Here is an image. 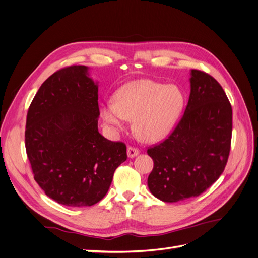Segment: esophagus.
<instances>
[{"mask_svg": "<svg viewBox=\"0 0 258 258\" xmlns=\"http://www.w3.org/2000/svg\"><path fill=\"white\" fill-rule=\"evenodd\" d=\"M140 154V152H139V150L138 148H135V147H128V150H127V155H128V157L129 158H135L136 156H138Z\"/></svg>", "mask_w": 258, "mask_h": 258, "instance_id": "esophagus-1", "label": "esophagus"}]
</instances>
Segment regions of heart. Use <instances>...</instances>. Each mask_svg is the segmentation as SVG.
I'll list each match as a JSON object with an SVG mask.
<instances>
[{"label":"heart","mask_w":258,"mask_h":258,"mask_svg":"<svg viewBox=\"0 0 258 258\" xmlns=\"http://www.w3.org/2000/svg\"><path fill=\"white\" fill-rule=\"evenodd\" d=\"M183 104V93L176 86L136 80L116 91L114 102L102 104L101 117L115 134H120L128 120H134L136 136L143 142L154 143L173 128Z\"/></svg>","instance_id":"obj_1"}]
</instances>
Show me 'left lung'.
<instances>
[{
	"mask_svg": "<svg viewBox=\"0 0 258 258\" xmlns=\"http://www.w3.org/2000/svg\"><path fill=\"white\" fill-rule=\"evenodd\" d=\"M186 110L168 139L147 150L154 168L147 185L156 198L177 202L197 197L221 176L229 156L232 110L212 76L190 70Z\"/></svg>",
	"mask_w": 258,
	"mask_h": 258,
	"instance_id": "left-lung-1",
	"label": "left lung"
}]
</instances>
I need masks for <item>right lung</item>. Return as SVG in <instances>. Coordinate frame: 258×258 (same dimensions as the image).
<instances>
[{"label": "right lung", "instance_id": "right-lung-1", "mask_svg": "<svg viewBox=\"0 0 258 258\" xmlns=\"http://www.w3.org/2000/svg\"><path fill=\"white\" fill-rule=\"evenodd\" d=\"M99 115L98 82L85 66L53 73L29 107L26 151L34 179L60 205H96L127 159L126 145L99 132Z\"/></svg>", "mask_w": 258, "mask_h": 258}]
</instances>
